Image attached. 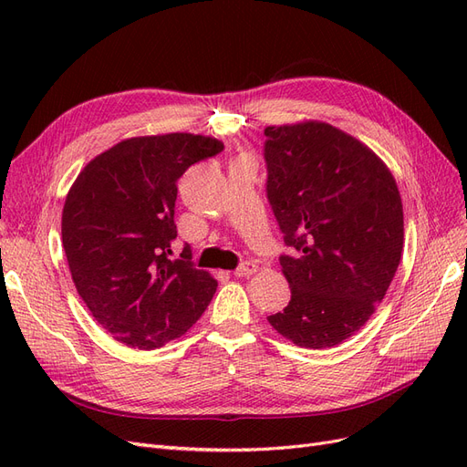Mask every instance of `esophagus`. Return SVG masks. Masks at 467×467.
Listing matches in <instances>:
<instances>
[{
  "mask_svg": "<svg viewBox=\"0 0 467 467\" xmlns=\"http://www.w3.org/2000/svg\"><path fill=\"white\" fill-rule=\"evenodd\" d=\"M257 273V265L253 263V261H245V263H242L239 265L235 271H234V275L235 276H251V275H255Z\"/></svg>",
  "mask_w": 467,
  "mask_h": 467,
  "instance_id": "34e87169",
  "label": "esophagus"
}]
</instances>
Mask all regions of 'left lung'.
Masks as SVG:
<instances>
[{
    "instance_id": "1",
    "label": "left lung",
    "mask_w": 467,
    "mask_h": 467,
    "mask_svg": "<svg viewBox=\"0 0 467 467\" xmlns=\"http://www.w3.org/2000/svg\"><path fill=\"white\" fill-rule=\"evenodd\" d=\"M266 196L285 244L290 302L268 323L294 345L329 348L384 300L403 251V204L388 165L319 120L266 126Z\"/></svg>"
}]
</instances>
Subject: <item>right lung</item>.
Returning <instances> with one entry per match:
<instances>
[{"instance_id": "1", "label": "right lung", "mask_w": 467, "mask_h": 467, "mask_svg": "<svg viewBox=\"0 0 467 467\" xmlns=\"http://www.w3.org/2000/svg\"><path fill=\"white\" fill-rule=\"evenodd\" d=\"M223 150L216 138L173 132L122 140L74 181L62 245L81 300L117 341L160 348L196 323L218 282L194 268L191 249L171 259L177 181Z\"/></svg>"}]
</instances>
